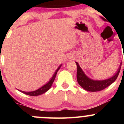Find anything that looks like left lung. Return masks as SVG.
Here are the masks:
<instances>
[{
	"mask_svg": "<svg viewBox=\"0 0 124 124\" xmlns=\"http://www.w3.org/2000/svg\"><path fill=\"white\" fill-rule=\"evenodd\" d=\"M76 63L77 67V82L80 85V86L83 87L85 90L90 91V92H97V91H102L104 89L106 88L111 84H112L116 80L118 76L120 70H121V64H122V63H121L115 74L112 77L103 80H95L91 79L89 77H87L80 68L78 63L77 62H76Z\"/></svg>",
	"mask_w": 124,
	"mask_h": 124,
	"instance_id": "8db88e82",
	"label": "left lung"
}]
</instances>
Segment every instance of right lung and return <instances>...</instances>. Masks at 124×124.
<instances>
[{
	"label": "right lung",
	"instance_id": "obj_1",
	"mask_svg": "<svg viewBox=\"0 0 124 124\" xmlns=\"http://www.w3.org/2000/svg\"><path fill=\"white\" fill-rule=\"evenodd\" d=\"M61 66H62V64H61V65L57 68V69L56 70V71L54 72L53 76H52L51 79L48 81V83H47L46 85H44L42 86V87L39 88L38 89L36 90V91H31V92H24V91H20V90H18V91L23 92V93H24V94L27 95H30V96H38V95H40L42 94V93H45V92H46L47 91H48V90L50 89L51 86H52V84H53V83L54 82L55 77H56V74H57L58 70L60 69Z\"/></svg>",
	"mask_w": 124,
	"mask_h": 124
}]
</instances>
